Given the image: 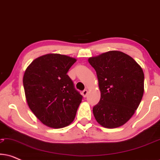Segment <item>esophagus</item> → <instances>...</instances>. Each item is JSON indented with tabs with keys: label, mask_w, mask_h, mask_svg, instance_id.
I'll list each match as a JSON object with an SVG mask.
<instances>
[{
	"label": "esophagus",
	"mask_w": 160,
	"mask_h": 160,
	"mask_svg": "<svg viewBox=\"0 0 160 160\" xmlns=\"http://www.w3.org/2000/svg\"><path fill=\"white\" fill-rule=\"evenodd\" d=\"M87 94H88V91L87 90V89H84V91L82 92V95H83V97H86V96L87 95Z\"/></svg>",
	"instance_id": "34e87169"
}]
</instances>
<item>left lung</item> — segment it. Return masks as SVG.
Masks as SVG:
<instances>
[{"label": "left lung", "mask_w": 160, "mask_h": 160, "mask_svg": "<svg viewBox=\"0 0 160 160\" xmlns=\"http://www.w3.org/2000/svg\"><path fill=\"white\" fill-rule=\"evenodd\" d=\"M95 70L100 100L93 107L96 121L106 128L123 125L132 117L143 98L144 74L134 59L109 51L88 59Z\"/></svg>", "instance_id": "1"}]
</instances>
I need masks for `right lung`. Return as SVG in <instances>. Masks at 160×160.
<instances>
[{
    "instance_id": "add662e5",
    "label": "right lung",
    "mask_w": 160,
    "mask_h": 160,
    "mask_svg": "<svg viewBox=\"0 0 160 160\" xmlns=\"http://www.w3.org/2000/svg\"><path fill=\"white\" fill-rule=\"evenodd\" d=\"M76 59L47 54L35 59L25 70L23 86L30 110L43 124L62 128L75 119L82 96L67 75Z\"/></svg>"
}]
</instances>
